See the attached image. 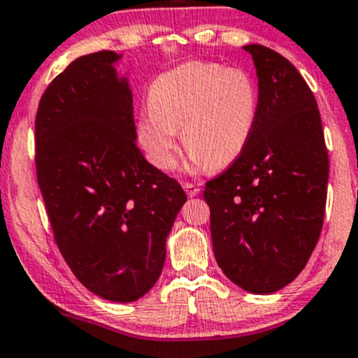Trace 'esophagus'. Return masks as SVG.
<instances>
[{"label":"esophagus","instance_id":"esophagus-1","mask_svg":"<svg viewBox=\"0 0 358 358\" xmlns=\"http://www.w3.org/2000/svg\"><path fill=\"white\" fill-rule=\"evenodd\" d=\"M184 191H186L187 196H191V198L198 196V194H200V187L194 186V184H191V182L184 184Z\"/></svg>","mask_w":358,"mask_h":358}]
</instances>
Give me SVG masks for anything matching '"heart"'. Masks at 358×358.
<instances>
[{"instance_id":"heart-1","label":"heart","mask_w":358,"mask_h":358,"mask_svg":"<svg viewBox=\"0 0 358 358\" xmlns=\"http://www.w3.org/2000/svg\"><path fill=\"white\" fill-rule=\"evenodd\" d=\"M259 87L241 69L187 62L155 77L148 112L139 113L136 136L150 162L171 171L178 160V132L189 152L186 171L234 164L255 129Z\"/></svg>"}]
</instances>
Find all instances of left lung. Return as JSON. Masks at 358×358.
Instances as JSON below:
<instances>
[{
  "mask_svg": "<svg viewBox=\"0 0 358 358\" xmlns=\"http://www.w3.org/2000/svg\"><path fill=\"white\" fill-rule=\"evenodd\" d=\"M259 79V117L238 160L205 186L213 253L248 293L288 286L319 241L329 158L310 87L271 48L246 44Z\"/></svg>",
  "mask_w": 358,
  "mask_h": 358,
  "instance_id": "1",
  "label": "left lung"
}]
</instances>
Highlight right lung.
I'll return each mask as SVG.
<instances>
[{
    "label": "right lung",
    "mask_w": 358,
    "mask_h": 358,
    "mask_svg": "<svg viewBox=\"0 0 358 358\" xmlns=\"http://www.w3.org/2000/svg\"><path fill=\"white\" fill-rule=\"evenodd\" d=\"M122 55L76 58L36 115L38 182L55 241L76 278L105 300L136 301L158 281L186 194L136 145Z\"/></svg>",
    "instance_id": "1"
}]
</instances>
